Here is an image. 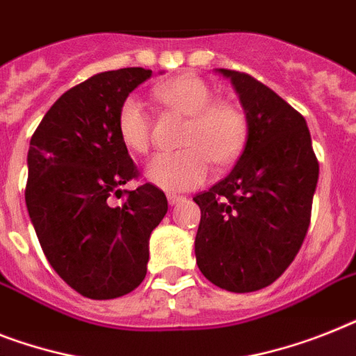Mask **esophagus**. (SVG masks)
Here are the masks:
<instances>
[{"label": "esophagus", "instance_id": "34e87169", "mask_svg": "<svg viewBox=\"0 0 356 356\" xmlns=\"http://www.w3.org/2000/svg\"><path fill=\"white\" fill-rule=\"evenodd\" d=\"M167 200H169V204L171 205H176L178 202H184L185 198L181 195H176V193H169V195H167Z\"/></svg>", "mask_w": 356, "mask_h": 356}]
</instances>
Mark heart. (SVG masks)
Segmentation results:
<instances>
[{"label": "heart", "mask_w": 356, "mask_h": 356, "mask_svg": "<svg viewBox=\"0 0 356 356\" xmlns=\"http://www.w3.org/2000/svg\"><path fill=\"white\" fill-rule=\"evenodd\" d=\"M161 104L189 116L181 136L185 149L158 152L145 167V176L167 191L195 189L211 175V161L229 165L240 158L249 138V120L242 105L214 99V90L195 74L167 79L154 89ZM116 129L129 151L145 154L152 142V118L145 104L127 96L120 104Z\"/></svg>", "instance_id": "heart-1"}]
</instances>
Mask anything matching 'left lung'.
Here are the masks:
<instances>
[{
	"mask_svg": "<svg viewBox=\"0 0 356 356\" xmlns=\"http://www.w3.org/2000/svg\"><path fill=\"white\" fill-rule=\"evenodd\" d=\"M218 72L240 96L249 138L229 176L195 196L196 264L214 286L251 293L271 286L300 251L318 160L304 116L286 99L245 72Z\"/></svg>",
	"mask_w": 356,
	"mask_h": 356,
	"instance_id": "obj_1",
	"label": "left lung"
}]
</instances>
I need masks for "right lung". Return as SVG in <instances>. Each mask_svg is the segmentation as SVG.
Wrapping results in <instances>:
<instances>
[{"mask_svg":"<svg viewBox=\"0 0 356 356\" xmlns=\"http://www.w3.org/2000/svg\"><path fill=\"white\" fill-rule=\"evenodd\" d=\"M152 76L142 67L90 76L58 98L31 138L25 202L47 260L81 296L118 298L147 275L149 236L167 213L156 185L136 180V163L116 129L120 104ZM124 196L122 206L110 204Z\"/></svg>","mask_w":356,"mask_h":356,"instance_id":"add662e5","label":"right lung"}]
</instances>
